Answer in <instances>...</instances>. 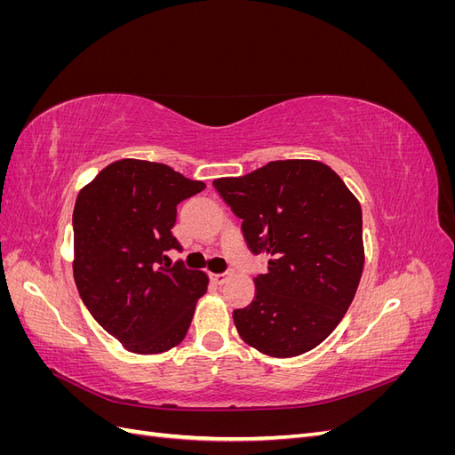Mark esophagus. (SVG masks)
<instances>
[{
    "instance_id": "obj_1",
    "label": "esophagus",
    "mask_w": 455,
    "mask_h": 455,
    "mask_svg": "<svg viewBox=\"0 0 455 455\" xmlns=\"http://www.w3.org/2000/svg\"><path fill=\"white\" fill-rule=\"evenodd\" d=\"M231 277H233V269H226L224 273H214V275H212V279H214L218 284L228 283Z\"/></svg>"
}]
</instances>
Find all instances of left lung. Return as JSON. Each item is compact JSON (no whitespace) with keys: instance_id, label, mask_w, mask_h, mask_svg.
Masks as SVG:
<instances>
[{"instance_id":"obj_1","label":"left lung","mask_w":455,"mask_h":455,"mask_svg":"<svg viewBox=\"0 0 455 455\" xmlns=\"http://www.w3.org/2000/svg\"><path fill=\"white\" fill-rule=\"evenodd\" d=\"M214 189L252 254L267 258L251 306L233 311L239 336L269 356H296L324 341L349 309L364 267L363 211L319 161H271Z\"/></svg>"}]
</instances>
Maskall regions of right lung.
Listing matches in <instances>:
<instances>
[{"mask_svg":"<svg viewBox=\"0 0 455 455\" xmlns=\"http://www.w3.org/2000/svg\"><path fill=\"white\" fill-rule=\"evenodd\" d=\"M204 189L169 164L121 159L79 191L74 206V281L108 334L131 353L176 347L209 279L171 266L182 251L172 235L176 206Z\"/></svg>","mask_w":455,"mask_h":455,"instance_id":"obj_1","label":"right lung"}]
</instances>
